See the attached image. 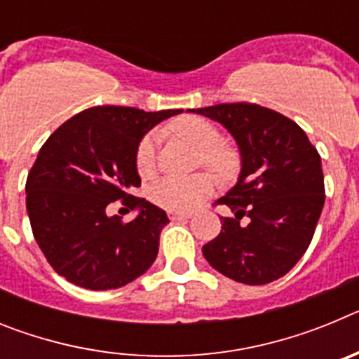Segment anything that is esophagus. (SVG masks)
<instances>
[{"mask_svg":"<svg viewBox=\"0 0 359 359\" xmlns=\"http://www.w3.org/2000/svg\"><path fill=\"white\" fill-rule=\"evenodd\" d=\"M169 217L176 221V219H189L190 214H187V212H169Z\"/></svg>","mask_w":359,"mask_h":359,"instance_id":"1","label":"esophagus"}]
</instances>
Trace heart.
Masks as SVG:
<instances>
[{"instance_id": "b5f03b06", "label": "heart", "mask_w": 359, "mask_h": 359, "mask_svg": "<svg viewBox=\"0 0 359 359\" xmlns=\"http://www.w3.org/2000/svg\"><path fill=\"white\" fill-rule=\"evenodd\" d=\"M177 135L203 149V161L221 176H230L236 170L237 158L228 147L221 145V133L205 118L187 116L177 120L172 126ZM156 145L158 135L149 133L142 138L136 147V169L142 176L152 174L156 167ZM215 182L210 174H196V176L180 177L165 176L154 182L149 190L152 203L170 212H189L196 208L203 199L214 192Z\"/></svg>"}]
</instances>
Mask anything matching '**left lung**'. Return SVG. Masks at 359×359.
<instances>
[{"label":"left lung","mask_w":359,"mask_h":359,"mask_svg":"<svg viewBox=\"0 0 359 359\" xmlns=\"http://www.w3.org/2000/svg\"><path fill=\"white\" fill-rule=\"evenodd\" d=\"M190 113L219 122L241 152L237 183L219 205L221 231L203 257L224 277L261 286L284 275L306 253L325 201L320 154L302 128L257 104H217ZM249 217V224L240 219Z\"/></svg>","instance_id":"8db88e82"}]
</instances>
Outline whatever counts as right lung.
<instances>
[{"instance_id": "right-lung-1", "label": "right lung", "mask_w": 359, "mask_h": 359, "mask_svg": "<svg viewBox=\"0 0 359 359\" xmlns=\"http://www.w3.org/2000/svg\"><path fill=\"white\" fill-rule=\"evenodd\" d=\"M183 109L145 113L97 106L66 120L41 147L27 180V212L41 252L57 273L84 290L122 287L152 266L169 217L136 198V147ZM123 199L137 217L122 224L107 207Z\"/></svg>"}]
</instances>
